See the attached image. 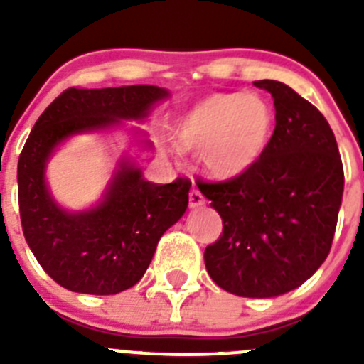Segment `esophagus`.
<instances>
[{
    "mask_svg": "<svg viewBox=\"0 0 364 364\" xmlns=\"http://www.w3.org/2000/svg\"><path fill=\"white\" fill-rule=\"evenodd\" d=\"M202 204H204V195L197 188H191V191H189V205L191 208H198Z\"/></svg>",
    "mask_w": 364,
    "mask_h": 364,
    "instance_id": "34e87169",
    "label": "esophagus"
}]
</instances>
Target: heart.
<instances>
[{"mask_svg": "<svg viewBox=\"0 0 364 364\" xmlns=\"http://www.w3.org/2000/svg\"><path fill=\"white\" fill-rule=\"evenodd\" d=\"M273 112L255 92L213 95L189 109L176 125V142L186 151H202L205 169L218 178L246 173L272 134Z\"/></svg>", "mask_w": 364, "mask_h": 364, "instance_id": "obj_1", "label": "heart"}]
</instances>
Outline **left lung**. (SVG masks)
<instances>
[{
  "instance_id": "1",
  "label": "left lung",
  "mask_w": 364,
  "mask_h": 364,
  "mask_svg": "<svg viewBox=\"0 0 364 364\" xmlns=\"http://www.w3.org/2000/svg\"><path fill=\"white\" fill-rule=\"evenodd\" d=\"M275 129L264 153L235 178L197 184L222 218L205 247L215 284L240 297H275L310 279L332 247L345 173L336 136L315 105L275 80Z\"/></svg>"
}]
</instances>
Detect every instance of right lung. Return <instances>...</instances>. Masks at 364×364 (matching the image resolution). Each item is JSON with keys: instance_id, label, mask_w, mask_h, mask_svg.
Instances as JSON below:
<instances>
[{"instance_id": "1", "label": "right lung", "mask_w": 364, "mask_h": 364, "mask_svg": "<svg viewBox=\"0 0 364 364\" xmlns=\"http://www.w3.org/2000/svg\"><path fill=\"white\" fill-rule=\"evenodd\" d=\"M167 96L154 85L83 89L69 87L32 127L18 160V202L25 240L41 268L60 286L91 295H114L144 277L156 244L188 208L191 180L153 184L124 166L105 200L85 213L54 204L43 171L58 144L120 118H144Z\"/></svg>"}]
</instances>
